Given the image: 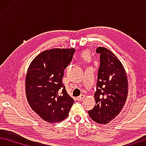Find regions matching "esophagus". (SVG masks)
<instances>
[{
	"label": "esophagus",
	"mask_w": 146,
	"mask_h": 146,
	"mask_svg": "<svg viewBox=\"0 0 146 146\" xmlns=\"http://www.w3.org/2000/svg\"><path fill=\"white\" fill-rule=\"evenodd\" d=\"M84 98H85V96H84L83 94H82V95H81L80 96L78 97V98H77V100L79 101H82Z\"/></svg>",
	"instance_id": "1"
}]
</instances>
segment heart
<instances>
[{
    "instance_id": "b5f03b06",
    "label": "heart",
    "mask_w": 146,
    "mask_h": 146,
    "mask_svg": "<svg viewBox=\"0 0 146 146\" xmlns=\"http://www.w3.org/2000/svg\"><path fill=\"white\" fill-rule=\"evenodd\" d=\"M82 56H83V57L85 58V60H88L89 59H90V55H89L88 52H83Z\"/></svg>"
}]
</instances>
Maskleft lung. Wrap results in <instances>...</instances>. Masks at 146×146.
<instances>
[{
    "mask_svg": "<svg viewBox=\"0 0 146 146\" xmlns=\"http://www.w3.org/2000/svg\"><path fill=\"white\" fill-rule=\"evenodd\" d=\"M100 54L97 90L94 94L96 105L88 111L94 121L105 124L118 115L126 101L128 83L126 71L122 63L106 48L99 47Z\"/></svg>",
    "mask_w": 146,
    "mask_h": 146,
    "instance_id": "8db88e82",
    "label": "left lung"
}]
</instances>
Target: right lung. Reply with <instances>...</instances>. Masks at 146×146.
<instances>
[{
  "label": "right lung",
  "instance_id": "right-lung-1",
  "mask_svg": "<svg viewBox=\"0 0 146 146\" xmlns=\"http://www.w3.org/2000/svg\"><path fill=\"white\" fill-rule=\"evenodd\" d=\"M75 48L43 51L30 63L25 78V94L31 108L48 123L63 121L74 100L62 83L64 70L72 60Z\"/></svg>",
  "mask_w": 146,
  "mask_h": 146
}]
</instances>
